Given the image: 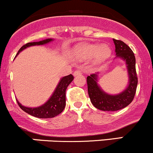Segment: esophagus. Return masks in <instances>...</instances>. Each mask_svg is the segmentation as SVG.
Here are the masks:
<instances>
[{"label":"esophagus","mask_w":153,"mask_h":153,"mask_svg":"<svg viewBox=\"0 0 153 153\" xmlns=\"http://www.w3.org/2000/svg\"><path fill=\"white\" fill-rule=\"evenodd\" d=\"M82 74V71L80 70H75L74 71V76H77V75H79V74Z\"/></svg>","instance_id":"1"}]
</instances>
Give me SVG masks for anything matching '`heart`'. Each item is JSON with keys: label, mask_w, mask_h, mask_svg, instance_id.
<instances>
[{"label": "heart", "mask_w": 153, "mask_h": 153, "mask_svg": "<svg viewBox=\"0 0 153 153\" xmlns=\"http://www.w3.org/2000/svg\"><path fill=\"white\" fill-rule=\"evenodd\" d=\"M75 53L77 58L79 60H86L94 57L98 62L106 60L111 55V50L108 44L101 45L95 44H81L76 47Z\"/></svg>", "instance_id": "1"}]
</instances>
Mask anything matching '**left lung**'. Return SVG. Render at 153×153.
<instances>
[{"label":"left lung","mask_w":153,"mask_h":153,"mask_svg":"<svg viewBox=\"0 0 153 153\" xmlns=\"http://www.w3.org/2000/svg\"><path fill=\"white\" fill-rule=\"evenodd\" d=\"M115 45L117 57H122L127 64L129 75V85L127 89L117 96H110L100 89L97 84V74H91L87 77L89 97L93 106L102 111H117L126 107L132 102L135 96L138 84L136 71V58L128 46L121 40L113 39Z\"/></svg>","instance_id":"8db88e82"}]
</instances>
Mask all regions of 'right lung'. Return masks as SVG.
Segmentation results:
<instances>
[{"instance_id": "add662e5", "label": "right lung", "mask_w": 153, "mask_h": 153, "mask_svg": "<svg viewBox=\"0 0 153 153\" xmlns=\"http://www.w3.org/2000/svg\"><path fill=\"white\" fill-rule=\"evenodd\" d=\"M52 40V39H48L39 42H30V43L25 44L19 49L17 55H18L24 49L27 48V47L34 45H42V44L48 43V42H51ZM73 79L74 76L72 74H69L68 76L63 77L60 82H59L52 96L49 99V101L46 103H44V105H42V106H39V107H25V106H22L17 101L18 105L26 113L33 117H54L58 115L59 114H60L63 111L64 108L65 106V91H66V89L68 85H69V84L73 81Z\"/></svg>"}]
</instances>
